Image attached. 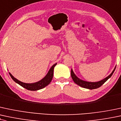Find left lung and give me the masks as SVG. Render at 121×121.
Returning <instances> with one entry per match:
<instances>
[{
    "instance_id": "left-lung-1",
    "label": "left lung",
    "mask_w": 121,
    "mask_h": 121,
    "mask_svg": "<svg viewBox=\"0 0 121 121\" xmlns=\"http://www.w3.org/2000/svg\"><path fill=\"white\" fill-rule=\"evenodd\" d=\"M116 66L115 67L114 70H113V72L111 73V74L109 75H108L107 77H106L105 78L103 79L101 81H98V82H87V81H83V80L79 79L78 77L76 76V75L73 72V70L72 69L71 70V76L74 82H75V83L78 84L79 86L83 87V88H87V89L90 90H93V89H96V88H99L100 86L103 85L106 81H107L109 78H110L112 75H113V73H114L115 69H116Z\"/></svg>"
}]
</instances>
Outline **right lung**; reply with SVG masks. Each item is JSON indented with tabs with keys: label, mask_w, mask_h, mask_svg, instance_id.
<instances>
[{
	"label": "right lung",
	"mask_w": 121,
	"mask_h": 121,
	"mask_svg": "<svg viewBox=\"0 0 121 121\" xmlns=\"http://www.w3.org/2000/svg\"><path fill=\"white\" fill-rule=\"evenodd\" d=\"M56 64L57 63L52 65L51 68H50V69L49 70L48 73L47 74L46 76L43 79L38 81V82L33 83H26L21 82V81H18L16 78H14L10 73H9V74L10 76H11V77L12 78V79L13 80L14 82L18 83V84H20L21 86L23 87L24 88H26V89L30 90V91H37V90L43 88L44 87L47 86L48 84L50 83L52 79V78H53V70H54V68L56 65Z\"/></svg>",
	"instance_id": "right-lung-1"
}]
</instances>
